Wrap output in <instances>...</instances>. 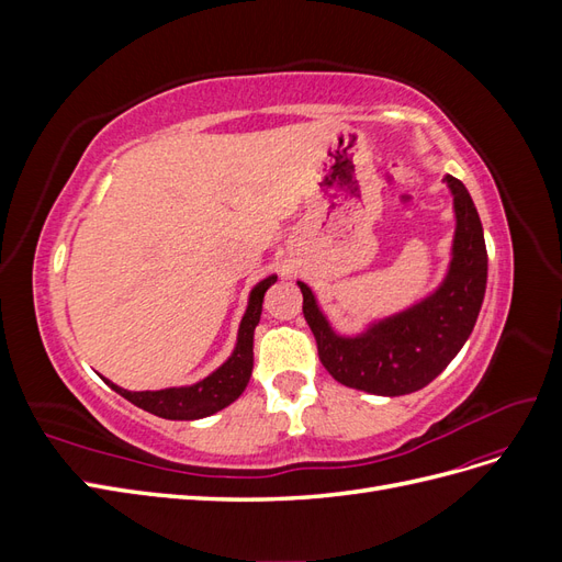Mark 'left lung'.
<instances>
[{
    "instance_id": "obj_1",
    "label": "left lung",
    "mask_w": 562,
    "mask_h": 562,
    "mask_svg": "<svg viewBox=\"0 0 562 562\" xmlns=\"http://www.w3.org/2000/svg\"><path fill=\"white\" fill-rule=\"evenodd\" d=\"M454 234L446 277L411 307L368 321L363 330H335L312 288L297 281L302 312L318 345V359L345 386L375 396H405L436 380L469 339L487 285V250L479 211L452 176Z\"/></svg>"
}]
</instances>
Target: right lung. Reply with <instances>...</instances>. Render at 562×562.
<instances>
[{
    "label": "right lung",
    "instance_id": "obj_1",
    "mask_svg": "<svg viewBox=\"0 0 562 562\" xmlns=\"http://www.w3.org/2000/svg\"><path fill=\"white\" fill-rule=\"evenodd\" d=\"M277 274L262 279L260 283L252 285L248 293V307L244 312V318L239 323V335H236L234 351L229 359L217 366L211 375L194 384L184 386H166L157 391H128L116 386L114 382L105 380L119 396H124L133 405L143 407V411L164 417V419H201L211 417L223 411L229 403H234L244 394L248 386L250 372H252V335L255 326L260 323L262 302L269 285L277 283Z\"/></svg>",
    "mask_w": 562,
    "mask_h": 562
}]
</instances>
